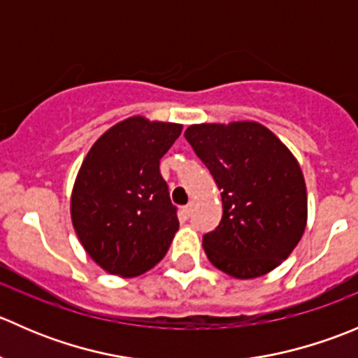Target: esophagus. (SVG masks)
I'll list each match as a JSON object with an SVG mask.
<instances>
[{
    "mask_svg": "<svg viewBox=\"0 0 358 358\" xmlns=\"http://www.w3.org/2000/svg\"><path fill=\"white\" fill-rule=\"evenodd\" d=\"M192 208H194V202H189L187 206H183L182 213H183V216H185V218H189V216L192 215Z\"/></svg>",
    "mask_w": 358,
    "mask_h": 358,
    "instance_id": "34e87169",
    "label": "esophagus"
}]
</instances>
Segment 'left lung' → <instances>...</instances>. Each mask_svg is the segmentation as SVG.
<instances>
[{"label":"left lung","instance_id":"8db88e82","mask_svg":"<svg viewBox=\"0 0 358 358\" xmlns=\"http://www.w3.org/2000/svg\"><path fill=\"white\" fill-rule=\"evenodd\" d=\"M185 138L222 190V222L202 237L208 259L236 279L272 272L298 246L308 218L296 157L256 121L192 124Z\"/></svg>","mask_w":358,"mask_h":358}]
</instances>
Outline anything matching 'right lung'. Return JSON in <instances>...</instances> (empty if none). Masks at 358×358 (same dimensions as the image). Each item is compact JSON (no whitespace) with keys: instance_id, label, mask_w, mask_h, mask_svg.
Returning a JSON list of instances; mask_svg holds the SVG:
<instances>
[{"instance_id":"obj_1","label":"right lung","mask_w":358,"mask_h":358,"mask_svg":"<svg viewBox=\"0 0 358 358\" xmlns=\"http://www.w3.org/2000/svg\"><path fill=\"white\" fill-rule=\"evenodd\" d=\"M182 128L133 115L107 129L79 168L72 227L90 258L112 275H140L168 252L180 223L159 161Z\"/></svg>"}]
</instances>
